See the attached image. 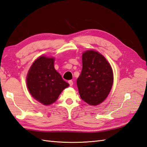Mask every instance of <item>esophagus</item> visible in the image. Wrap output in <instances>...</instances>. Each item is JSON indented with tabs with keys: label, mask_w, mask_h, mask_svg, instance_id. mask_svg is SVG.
I'll use <instances>...</instances> for the list:
<instances>
[{
	"label": "esophagus",
	"mask_w": 147,
	"mask_h": 147,
	"mask_svg": "<svg viewBox=\"0 0 147 147\" xmlns=\"http://www.w3.org/2000/svg\"><path fill=\"white\" fill-rule=\"evenodd\" d=\"M69 85H70V86L71 87V86H72L73 85V84H74V83H73V81L72 80H69Z\"/></svg>",
	"instance_id": "esophagus-1"
}]
</instances>
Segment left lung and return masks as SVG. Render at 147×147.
<instances>
[{"label": "left lung", "instance_id": "8db88e82", "mask_svg": "<svg viewBox=\"0 0 147 147\" xmlns=\"http://www.w3.org/2000/svg\"><path fill=\"white\" fill-rule=\"evenodd\" d=\"M113 82L112 69L99 52L87 51L82 54V70L77 80L81 98L90 105L105 100Z\"/></svg>", "mask_w": 147, "mask_h": 147}]
</instances>
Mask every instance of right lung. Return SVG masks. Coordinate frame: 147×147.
<instances>
[{
	"instance_id": "obj_1",
	"label": "right lung",
	"mask_w": 147,
	"mask_h": 147,
	"mask_svg": "<svg viewBox=\"0 0 147 147\" xmlns=\"http://www.w3.org/2000/svg\"><path fill=\"white\" fill-rule=\"evenodd\" d=\"M54 58L39 57L32 63L27 76L28 90L33 97L44 105L55 102L69 84L54 68Z\"/></svg>"
}]
</instances>
